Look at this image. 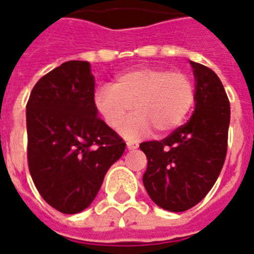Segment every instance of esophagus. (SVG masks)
Returning <instances> with one entry per match:
<instances>
[{
	"label": "esophagus",
	"mask_w": 254,
	"mask_h": 254,
	"mask_svg": "<svg viewBox=\"0 0 254 254\" xmlns=\"http://www.w3.org/2000/svg\"><path fill=\"white\" fill-rule=\"evenodd\" d=\"M139 147V144H137L136 141H127V148L128 149H135Z\"/></svg>",
	"instance_id": "34e87169"
}]
</instances>
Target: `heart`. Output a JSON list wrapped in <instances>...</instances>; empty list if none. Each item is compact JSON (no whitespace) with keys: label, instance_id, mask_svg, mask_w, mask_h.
<instances>
[{"label":"heart","instance_id":"1","mask_svg":"<svg viewBox=\"0 0 254 254\" xmlns=\"http://www.w3.org/2000/svg\"><path fill=\"white\" fill-rule=\"evenodd\" d=\"M194 86L190 75L163 67H140L122 74L111 86L96 90V111L110 128L118 129L133 107L135 115L122 128L127 136L174 131L190 113Z\"/></svg>","mask_w":254,"mask_h":254}]
</instances>
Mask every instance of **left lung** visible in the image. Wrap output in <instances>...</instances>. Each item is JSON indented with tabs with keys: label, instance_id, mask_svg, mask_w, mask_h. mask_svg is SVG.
I'll list each match as a JSON object with an SVG mask.
<instances>
[{
	"label": "left lung",
	"instance_id": "8db88e82",
	"mask_svg": "<svg viewBox=\"0 0 254 254\" xmlns=\"http://www.w3.org/2000/svg\"><path fill=\"white\" fill-rule=\"evenodd\" d=\"M193 68L194 111L163 140L144 141L140 149L148 164L143 184L155 204L184 212L207 196L225 162L231 106L215 71L190 61Z\"/></svg>",
	"mask_w": 254,
	"mask_h": 254
}]
</instances>
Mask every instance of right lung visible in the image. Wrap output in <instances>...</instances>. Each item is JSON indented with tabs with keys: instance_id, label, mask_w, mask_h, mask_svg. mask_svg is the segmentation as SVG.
<instances>
[{
	"instance_id": "add662e5",
	"label": "right lung",
	"mask_w": 254,
	"mask_h": 254,
	"mask_svg": "<svg viewBox=\"0 0 254 254\" xmlns=\"http://www.w3.org/2000/svg\"><path fill=\"white\" fill-rule=\"evenodd\" d=\"M86 61H68L35 83L26 105L27 163L43 200L74 215L90 205L126 143L98 118Z\"/></svg>"
}]
</instances>
